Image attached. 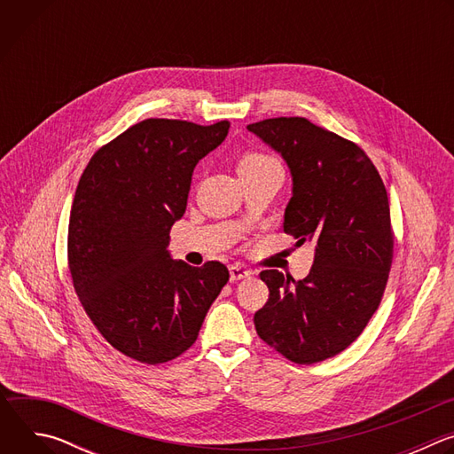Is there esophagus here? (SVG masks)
I'll use <instances>...</instances> for the list:
<instances>
[{
    "mask_svg": "<svg viewBox=\"0 0 454 454\" xmlns=\"http://www.w3.org/2000/svg\"><path fill=\"white\" fill-rule=\"evenodd\" d=\"M247 277H251V271L247 268H244L240 264H233L230 268V280L231 282H237V280H242V278H247Z\"/></svg>",
    "mask_w": 454,
    "mask_h": 454,
    "instance_id": "34e87169",
    "label": "esophagus"
}]
</instances>
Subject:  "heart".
Instances as JSON below:
<instances>
[{"label": "heart", "instance_id": "b5f03b06", "mask_svg": "<svg viewBox=\"0 0 454 454\" xmlns=\"http://www.w3.org/2000/svg\"><path fill=\"white\" fill-rule=\"evenodd\" d=\"M277 161L271 156L261 154V153H249L246 156H242V160L239 161V172L242 170H253V168H262L268 165H275Z\"/></svg>", "mask_w": 454, "mask_h": 454}]
</instances>
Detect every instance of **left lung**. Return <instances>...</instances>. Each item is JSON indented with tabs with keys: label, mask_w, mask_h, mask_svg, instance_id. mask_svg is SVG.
<instances>
[{
	"label": "left lung",
	"mask_w": 454,
	"mask_h": 454,
	"mask_svg": "<svg viewBox=\"0 0 454 454\" xmlns=\"http://www.w3.org/2000/svg\"><path fill=\"white\" fill-rule=\"evenodd\" d=\"M247 131L291 170L284 231L298 246L316 242L303 280L277 270L261 273L270 298L254 312L256 334L293 363L325 361L359 338L384 294L394 258L384 183L359 145L307 118H268Z\"/></svg>",
	"instance_id": "left-lung-1"
}]
</instances>
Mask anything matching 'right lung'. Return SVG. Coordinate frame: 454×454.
<instances>
[{"label":"right lung","mask_w":454,"mask_h":454,"mask_svg":"<svg viewBox=\"0 0 454 454\" xmlns=\"http://www.w3.org/2000/svg\"><path fill=\"white\" fill-rule=\"evenodd\" d=\"M228 129V120L147 118L100 147L81 176L68 226L74 287L104 340L135 361L186 352L230 278L217 261L192 268L167 249L193 168Z\"/></svg>","instance_id":"right-lung-1"}]
</instances>
